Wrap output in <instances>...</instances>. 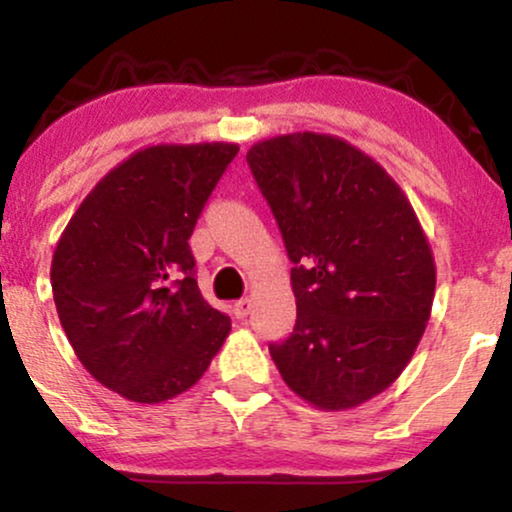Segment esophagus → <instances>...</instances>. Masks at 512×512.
Wrapping results in <instances>:
<instances>
[{
  "instance_id": "obj_1",
  "label": "esophagus",
  "mask_w": 512,
  "mask_h": 512,
  "mask_svg": "<svg viewBox=\"0 0 512 512\" xmlns=\"http://www.w3.org/2000/svg\"><path fill=\"white\" fill-rule=\"evenodd\" d=\"M233 310H236V317H248L250 310H252V301H250V298H240Z\"/></svg>"
}]
</instances>
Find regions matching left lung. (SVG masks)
Segmentation results:
<instances>
[{
    "label": "left lung",
    "instance_id": "left-lung-1",
    "mask_svg": "<svg viewBox=\"0 0 512 512\" xmlns=\"http://www.w3.org/2000/svg\"><path fill=\"white\" fill-rule=\"evenodd\" d=\"M245 158L293 262L296 327L269 344L272 361L315 409H354L395 383L426 332L436 262L419 216L334 134H279Z\"/></svg>",
    "mask_w": 512,
    "mask_h": 512
}]
</instances>
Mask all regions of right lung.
Returning a JSON list of instances; mask_svg holds the SVG:
<instances>
[{"label": "right lung", "mask_w": 512, "mask_h": 512, "mask_svg": "<svg viewBox=\"0 0 512 512\" xmlns=\"http://www.w3.org/2000/svg\"><path fill=\"white\" fill-rule=\"evenodd\" d=\"M238 144H154L105 173L52 255L57 315L76 358L129 402L190 390L231 320L204 301L192 231Z\"/></svg>", "instance_id": "add662e5"}]
</instances>
